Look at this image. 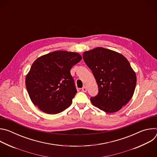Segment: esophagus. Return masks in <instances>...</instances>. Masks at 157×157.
<instances>
[{"mask_svg": "<svg viewBox=\"0 0 157 157\" xmlns=\"http://www.w3.org/2000/svg\"><path fill=\"white\" fill-rule=\"evenodd\" d=\"M82 91L84 92V93H86V92L87 91V88H86V87L84 86V87L82 88Z\"/></svg>", "mask_w": 157, "mask_h": 157, "instance_id": "esophagus-1", "label": "esophagus"}]
</instances>
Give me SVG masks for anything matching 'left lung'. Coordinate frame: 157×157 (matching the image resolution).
<instances>
[{
    "instance_id": "left-lung-1",
    "label": "left lung",
    "mask_w": 157,
    "mask_h": 157,
    "mask_svg": "<svg viewBox=\"0 0 157 157\" xmlns=\"http://www.w3.org/2000/svg\"><path fill=\"white\" fill-rule=\"evenodd\" d=\"M82 56L99 88L91 103L106 113L119 111L132 98L137 83L128 61L122 54L102 47L86 51Z\"/></svg>"
}]
</instances>
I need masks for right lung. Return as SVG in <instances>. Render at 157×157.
I'll use <instances>...</instances> for the list:
<instances>
[{"label": "right lung", "mask_w": 157, "mask_h": 157, "mask_svg": "<svg viewBox=\"0 0 157 157\" xmlns=\"http://www.w3.org/2000/svg\"><path fill=\"white\" fill-rule=\"evenodd\" d=\"M81 59L76 52L55 51L33 63L25 85L32 102L40 110L56 114L70 106L77 93L70 70Z\"/></svg>", "instance_id": "add662e5"}]
</instances>
